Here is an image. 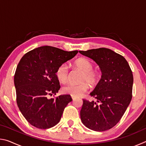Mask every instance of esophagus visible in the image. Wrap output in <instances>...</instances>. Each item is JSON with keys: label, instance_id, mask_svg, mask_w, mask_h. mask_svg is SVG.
<instances>
[{"label": "esophagus", "instance_id": "obj_1", "mask_svg": "<svg viewBox=\"0 0 146 146\" xmlns=\"http://www.w3.org/2000/svg\"><path fill=\"white\" fill-rule=\"evenodd\" d=\"M71 98H72V99H73V100H75V97H73V96H71Z\"/></svg>", "mask_w": 146, "mask_h": 146}]
</instances>
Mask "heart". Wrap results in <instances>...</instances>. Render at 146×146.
I'll use <instances>...</instances> for the list:
<instances>
[{"label":"heart","mask_w":146,"mask_h":146,"mask_svg":"<svg viewBox=\"0 0 146 146\" xmlns=\"http://www.w3.org/2000/svg\"><path fill=\"white\" fill-rule=\"evenodd\" d=\"M75 66L83 72L81 76L80 84H68L62 88L64 93L68 94L73 97H78L82 96L89 90V85H97L100 78L99 71L93 70V64L92 62L86 58H80L75 61ZM56 76L60 82H66L69 76V68L66 64H60L56 70Z\"/></svg>","instance_id":"1"}]
</instances>
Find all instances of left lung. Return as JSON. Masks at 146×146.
<instances>
[{"label": "left lung", "mask_w": 146, "mask_h": 146, "mask_svg": "<svg viewBox=\"0 0 146 146\" xmlns=\"http://www.w3.org/2000/svg\"><path fill=\"white\" fill-rule=\"evenodd\" d=\"M95 62L102 71V78L90 96L97 102L83 99L80 111L82 123L89 129L104 131L119 122L132 98L133 76L123 56L110 49L100 48L79 51Z\"/></svg>", "instance_id": "obj_1"}]
</instances>
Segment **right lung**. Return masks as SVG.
<instances>
[{"instance_id": "1", "label": "right lung", "mask_w": 146, "mask_h": 146, "mask_svg": "<svg viewBox=\"0 0 146 146\" xmlns=\"http://www.w3.org/2000/svg\"><path fill=\"white\" fill-rule=\"evenodd\" d=\"M78 51H66L53 46L35 48L24 55L14 75L17 106L26 120L39 129H48L60 121L64 109L72 98L56 95L60 88L56 70L73 58Z\"/></svg>"}]
</instances>
